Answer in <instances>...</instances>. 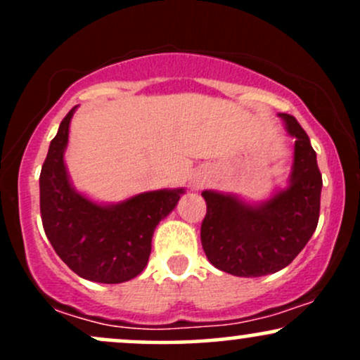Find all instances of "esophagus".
<instances>
[{
  "mask_svg": "<svg viewBox=\"0 0 360 360\" xmlns=\"http://www.w3.org/2000/svg\"><path fill=\"white\" fill-rule=\"evenodd\" d=\"M203 184H205L203 177H194V179L191 181V188L193 189H200Z\"/></svg>",
  "mask_w": 360,
  "mask_h": 360,
  "instance_id": "34e87169",
  "label": "esophagus"
}]
</instances>
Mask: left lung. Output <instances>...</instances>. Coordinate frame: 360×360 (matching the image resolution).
<instances>
[{"label": "left lung", "mask_w": 360, "mask_h": 360, "mask_svg": "<svg viewBox=\"0 0 360 360\" xmlns=\"http://www.w3.org/2000/svg\"><path fill=\"white\" fill-rule=\"evenodd\" d=\"M295 137V155L286 184L264 201L205 189L208 212L201 225V245L217 269L238 278L274 274L304 249L320 217L321 181L307 131L295 117L279 113Z\"/></svg>", "instance_id": "1"}]
</instances>
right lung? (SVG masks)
<instances>
[{
    "mask_svg": "<svg viewBox=\"0 0 360 360\" xmlns=\"http://www.w3.org/2000/svg\"><path fill=\"white\" fill-rule=\"evenodd\" d=\"M77 106L62 120L40 172V213L53 250L81 278L103 284L130 281L146 269L155 226L176 208L184 188L100 203L74 188L65 148Z\"/></svg>",
    "mask_w": 360,
    "mask_h": 360,
    "instance_id": "right-lung-1",
    "label": "right lung"
}]
</instances>
